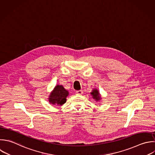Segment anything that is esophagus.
<instances>
[{
  "label": "esophagus",
  "instance_id": "obj_1",
  "mask_svg": "<svg viewBox=\"0 0 155 155\" xmlns=\"http://www.w3.org/2000/svg\"><path fill=\"white\" fill-rule=\"evenodd\" d=\"M76 93L78 94H79V95H81V94H83L82 90H78V91H76Z\"/></svg>",
  "mask_w": 155,
  "mask_h": 155
}]
</instances>
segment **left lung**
<instances>
[{"mask_svg":"<svg viewBox=\"0 0 155 155\" xmlns=\"http://www.w3.org/2000/svg\"><path fill=\"white\" fill-rule=\"evenodd\" d=\"M91 94H92V96H93V97L94 98V99H95L96 101H99L100 99H101V97H100V94H99V92H98V91H97V90H93V91L91 93Z\"/></svg>","mask_w":155,"mask_h":155,"instance_id":"obj_1","label":"left lung"}]
</instances>
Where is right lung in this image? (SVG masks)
<instances>
[{
    "mask_svg": "<svg viewBox=\"0 0 155 155\" xmlns=\"http://www.w3.org/2000/svg\"><path fill=\"white\" fill-rule=\"evenodd\" d=\"M68 94V91L66 90L62 85H58L51 93L49 97V102L52 104L62 105L66 102V97Z\"/></svg>",
    "mask_w": 155,
    "mask_h": 155,
    "instance_id": "1",
    "label": "right lung"
}]
</instances>
